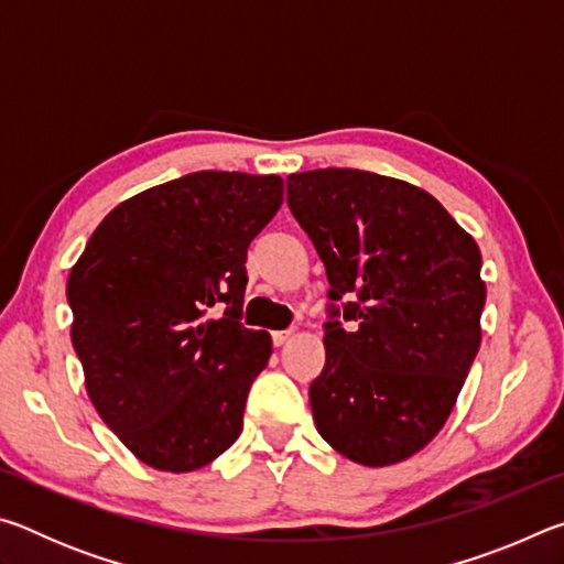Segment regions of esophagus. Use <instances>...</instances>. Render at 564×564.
Instances as JSON below:
<instances>
[{"label": "esophagus", "instance_id": "obj_1", "mask_svg": "<svg viewBox=\"0 0 564 564\" xmlns=\"http://www.w3.org/2000/svg\"><path fill=\"white\" fill-rule=\"evenodd\" d=\"M291 336H293L291 330H275V333H271V338H273V346H285V343L291 340Z\"/></svg>", "mask_w": 564, "mask_h": 564}]
</instances>
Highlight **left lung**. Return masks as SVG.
I'll list each match as a JSON object with an SVG mask.
<instances>
[{"mask_svg": "<svg viewBox=\"0 0 564 564\" xmlns=\"http://www.w3.org/2000/svg\"><path fill=\"white\" fill-rule=\"evenodd\" d=\"M289 206L328 299H356L330 305L308 390L318 433L352 463H403L441 433L480 348V248L427 191L370 171L291 174Z\"/></svg>", "mask_w": 564, "mask_h": 564, "instance_id": "1", "label": "left lung"}]
</instances>
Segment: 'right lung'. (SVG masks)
I'll return each instance as SVG.
<instances>
[{"label":"right lung","mask_w":564,"mask_h":564,"mask_svg":"<svg viewBox=\"0 0 564 564\" xmlns=\"http://www.w3.org/2000/svg\"><path fill=\"white\" fill-rule=\"evenodd\" d=\"M281 204L275 174L196 171L121 202L72 265L87 395L154 470H198L241 435L248 388L271 358L269 333L238 323L243 263Z\"/></svg>","instance_id":"obj_1"}]
</instances>
